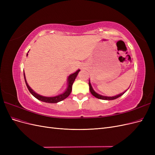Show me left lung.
I'll return each instance as SVG.
<instances>
[{"instance_id":"8db88e82","label":"left lung","mask_w":155,"mask_h":155,"mask_svg":"<svg viewBox=\"0 0 155 155\" xmlns=\"http://www.w3.org/2000/svg\"><path fill=\"white\" fill-rule=\"evenodd\" d=\"M88 85H89V89H90V92H91V94H92L94 96L97 97V98H98V99L104 100H115V99H116V98H118V97H120L121 96H122V95L124 94L127 91H127H124V92L120 93V94H119L116 95V96H102V95H101V94H97L96 92L94 91V90L92 87V85H91V82H90V79H89Z\"/></svg>"}]
</instances>
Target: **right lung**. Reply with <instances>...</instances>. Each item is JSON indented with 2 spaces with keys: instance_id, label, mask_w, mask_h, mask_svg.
I'll return each mask as SVG.
<instances>
[{
  "instance_id": "obj_1",
  "label": "right lung",
  "mask_w": 155,
  "mask_h": 155,
  "mask_svg": "<svg viewBox=\"0 0 155 155\" xmlns=\"http://www.w3.org/2000/svg\"><path fill=\"white\" fill-rule=\"evenodd\" d=\"M28 54H26V56H28ZM79 71H80V70L79 69V70H77L76 72H75L73 74H71L68 77V79H67V87L66 88V90L64 91V92H63V93L60 94H58L57 96H50V97L41 96V95L39 94L36 93L34 90H33L32 88H31V87L28 85V83L26 81V79L25 72H24V77H25V83H26V85L27 86L28 89V91H30V92L35 98H37V100H39L41 101H43V102L49 103V104H55V103H58L61 101H63V100H64L65 98H67L70 94V93H71V91H72V87L73 83L74 82L75 79H76Z\"/></svg>"
}]
</instances>
